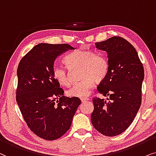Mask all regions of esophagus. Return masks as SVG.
Masks as SVG:
<instances>
[{
  "mask_svg": "<svg viewBox=\"0 0 156 156\" xmlns=\"http://www.w3.org/2000/svg\"><path fill=\"white\" fill-rule=\"evenodd\" d=\"M80 100H81V102L83 103V102H85V101H88L89 98H82L80 99Z\"/></svg>",
  "mask_w": 156,
  "mask_h": 156,
  "instance_id": "34e87169",
  "label": "esophagus"
}]
</instances>
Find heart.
<instances>
[{
  "mask_svg": "<svg viewBox=\"0 0 156 156\" xmlns=\"http://www.w3.org/2000/svg\"><path fill=\"white\" fill-rule=\"evenodd\" d=\"M63 61L69 69L80 67L79 77L81 80L73 85L67 91L68 95L71 97L88 96L95 86V81H102L108 72V62L104 55L91 51L76 50L66 55ZM53 75L62 86H69L71 84L69 74L63 68L54 66Z\"/></svg>",
  "mask_w": 156,
  "mask_h": 156,
  "instance_id": "b5f03b06",
  "label": "heart"
}]
</instances>
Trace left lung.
I'll use <instances>...</instances> for the list:
<instances>
[{"label": "left lung", "mask_w": 156, "mask_h": 156, "mask_svg": "<svg viewBox=\"0 0 156 156\" xmlns=\"http://www.w3.org/2000/svg\"><path fill=\"white\" fill-rule=\"evenodd\" d=\"M95 47L108 54V72L97 89L109 98H93L91 122L101 133L115 136L129 127L140 108L144 69L136 50L121 37L95 43Z\"/></svg>", "instance_id": "1"}]
</instances>
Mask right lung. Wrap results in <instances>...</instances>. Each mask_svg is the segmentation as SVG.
<instances>
[{
	"instance_id": "right-lung-1",
	"label": "right lung",
	"mask_w": 156,
	"mask_h": 156,
	"mask_svg": "<svg viewBox=\"0 0 156 156\" xmlns=\"http://www.w3.org/2000/svg\"><path fill=\"white\" fill-rule=\"evenodd\" d=\"M74 49L66 43H39L18 65L16 101L28 128L45 140H56L70 129L81 103L78 98L64 96L53 75L55 59Z\"/></svg>"
}]
</instances>
